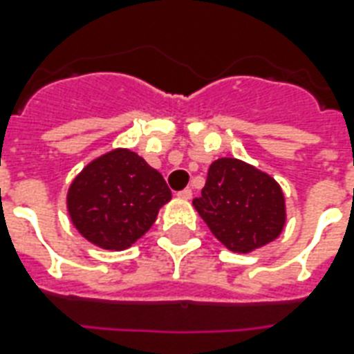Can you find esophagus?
Masks as SVG:
<instances>
[{
	"label": "esophagus",
	"mask_w": 354,
	"mask_h": 354,
	"mask_svg": "<svg viewBox=\"0 0 354 354\" xmlns=\"http://www.w3.org/2000/svg\"><path fill=\"white\" fill-rule=\"evenodd\" d=\"M178 196H180L182 200H191L193 198V191H191V189H183V191L178 193Z\"/></svg>",
	"instance_id": "esophagus-1"
}]
</instances>
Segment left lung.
Instances as JSON below:
<instances>
[{
    "instance_id": "8db88e82",
    "label": "left lung",
    "mask_w": 354,
    "mask_h": 354,
    "mask_svg": "<svg viewBox=\"0 0 354 354\" xmlns=\"http://www.w3.org/2000/svg\"><path fill=\"white\" fill-rule=\"evenodd\" d=\"M194 209L221 244L235 253H252L283 233L286 204L283 189L268 172L236 158L209 165Z\"/></svg>"
}]
</instances>
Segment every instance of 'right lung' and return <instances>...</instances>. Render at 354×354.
Wrapping results in <instances>:
<instances>
[{"instance_id": "obj_1", "label": "right lung", "mask_w": 354, "mask_h": 354, "mask_svg": "<svg viewBox=\"0 0 354 354\" xmlns=\"http://www.w3.org/2000/svg\"><path fill=\"white\" fill-rule=\"evenodd\" d=\"M160 172L130 149H112L73 178L66 196L77 232L93 246L122 252L149 232L171 200Z\"/></svg>"}]
</instances>
